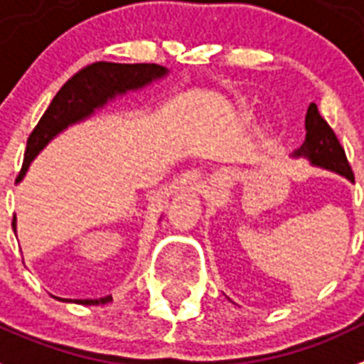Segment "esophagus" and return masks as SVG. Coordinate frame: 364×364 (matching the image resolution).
I'll use <instances>...</instances> for the list:
<instances>
[{
  "label": "esophagus",
  "mask_w": 364,
  "mask_h": 364,
  "mask_svg": "<svg viewBox=\"0 0 364 364\" xmlns=\"http://www.w3.org/2000/svg\"><path fill=\"white\" fill-rule=\"evenodd\" d=\"M230 176L227 175V173H219V175H215V178L212 180V188H210V191L206 193V197L208 199H219L221 197V193H223V189L227 188V184H229Z\"/></svg>",
  "instance_id": "34e87169"
}]
</instances>
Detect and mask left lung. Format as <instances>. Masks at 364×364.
Wrapping results in <instances>:
<instances>
[{
    "mask_svg": "<svg viewBox=\"0 0 364 364\" xmlns=\"http://www.w3.org/2000/svg\"><path fill=\"white\" fill-rule=\"evenodd\" d=\"M305 132L307 134H305L303 145L296 152H292L290 158L307 160L312 167L326 169L353 182V173H351L350 164L346 160L344 149L338 143L335 132L318 113L316 104L309 106L307 115H305Z\"/></svg>",
    "mask_w": 364,
    "mask_h": 364,
    "instance_id": "8db88e82",
    "label": "left lung"
}]
</instances>
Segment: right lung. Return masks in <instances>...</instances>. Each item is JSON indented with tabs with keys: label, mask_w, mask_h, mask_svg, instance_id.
<instances>
[{
	"label": "right lung",
	"mask_w": 364,
	"mask_h": 364,
	"mask_svg": "<svg viewBox=\"0 0 364 364\" xmlns=\"http://www.w3.org/2000/svg\"><path fill=\"white\" fill-rule=\"evenodd\" d=\"M169 76V68L160 65H119V63H95L83 68L76 76L57 92L50 107L38 121L37 128L31 132L27 139L23 165L18 176V184L26 178L29 165L33 160L52 143L57 135L67 132L70 126L81 124L102 111L107 104L122 98L128 92H139L152 83L165 80ZM13 230L16 234V218L13 221ZM55 297V296H53ZM63 303H81V305H98L109 303L111 296L100 299H65L55 297Z\"/></svg>",
	"instance_id": "1"
}]
</instances>
